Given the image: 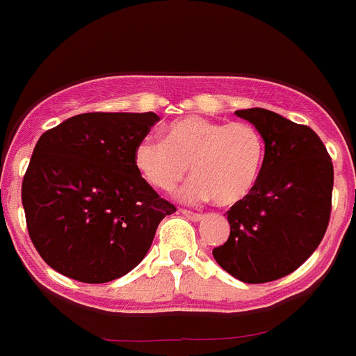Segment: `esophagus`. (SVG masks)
<instances>
[{
  "instance_id": "obj_1",
  "label": "esophagus",
  "mask_w": 356,
  "mask_h": 356,
  "mask_svg": "<svg viewBox=\"0 0 356 356\" xmlns=\"http://www.w3.org/2000/svg\"><path fill=\"white\" fill-rule=\"evenodd\" d=\"M181 213L184 215V217H186V219H190V220H201L202 219V213H197V211H192V210H181Z\"/></svg>"
}]
</instances>
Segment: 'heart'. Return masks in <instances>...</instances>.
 <instances>
[{"instance_id": "b5f03b06", "label": "heart", "mask_w": 356, "mask_h": 356, "mask_svg": "<svg viewBox=\"0 0 356 356\" xmlns=\"http://www.w3.org/2000/svg\"><path fill=\"white\" fill-rule=\"evenodd\" d=\"M264 157V137L253 124L199 115L170 122L164 139L143 137L134 152L137 172L155 190H175L192 164L193 179L181 197L186 201L211 197L224 206L243 201L252 192Z\"/></svg>"}]
</instances>
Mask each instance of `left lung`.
<instances>
[{
  "mask_svg": "<svg viewBox=\"0 0 356 356\" xmlns=\"http://www.w3.org/2000/svg\"><path fill=\"white\" fill-rule=\"evenodd\" d=\"M262 134L266 157L253 190L228 210L229 237L213 248L222 270L248 284L293 273L324 237L333 163L321 137L264 108L235 112Z\"/></svg>",
  "mask_w": 356,
  "mask_h": 356,
  "instance_id": "8db88e82",
  "label": "left lung"
}]
</instances>
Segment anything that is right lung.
<instances>
[{
	"label": "right lung",
	"instance_id": "1",
	"mask_svg": "<svg viewBox=\"0 0 356 356\" xmlns=\"http://www.w3.org/2000/svg\"><path fill=\"white\" fill-rule=\"evenodd\" d=\"M157 121L154 112H88L40 137L21 201L32 244L50 268L101 284L145 259L159 222L175 211L134 163Z\"/></svg>",
	"mask_w": 356,
	"mask_h": 356
}]
</instances>
